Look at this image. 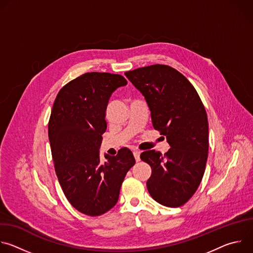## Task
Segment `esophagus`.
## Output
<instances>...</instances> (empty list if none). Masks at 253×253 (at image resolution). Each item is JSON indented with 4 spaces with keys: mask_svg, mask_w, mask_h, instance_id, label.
Here are the masks:
<instances>
[{
    "mask_svg": "<svg viewBox=\"0 0 253 253\" xmlns=\"http://www.w3.org/2000/svg\"><path fill=\"white\" fill-rule=\"evenodd\" d=\"M133 155H134V157H135V160L138 162V161L140 160V152H139L138 150H134V151H133Z\"/></svg>",
    "mask_w": 253,
    "mask_h": 253,
    "instance_id": "1",
    "label": "esophagus"
}]
</instances>
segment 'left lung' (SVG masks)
<instances>
[{
	"instance_id": "left-lung-1",
	"label": "left lung",
	"mask_w": 253,
	"mask_h": 253,
	"mask_svg": "<svg viewBox=\"0 0 253 253\" xmlns=\"http://www.w3.org/2000/svg\"><path fill=\"white\" fill-rule=\"evenodd\" d=\"M145 97L153 128L166 136L170 149L162 155L144 151L151 166L147 181L151 197L167 207H179L196 192L208 157V120L193 85L174 68L151 65L125 73Z\"/></svg>"
}]
</instances>
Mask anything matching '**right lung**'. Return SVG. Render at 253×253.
<instances>
[{"instance_id":"add662e5","label":"right lung","mask_w":253,"mask_h":253,"mask_svg":"<svg viewBox=\"0 0 253 253\" xmlns=\"http://www.w3.org/2000/svg\"><path fill=\"white\" fill-rule=\"evenodd\" d=\"M126 84L118 74L85 73L66 84L53 104L48 134L59 183L71 205L89 216L115 206L123 180L135 164L125 147L116 156L106 154L104 163L99 154L108 102Z\"/></svg>"}]
</instances>
